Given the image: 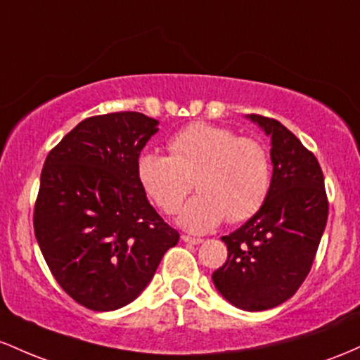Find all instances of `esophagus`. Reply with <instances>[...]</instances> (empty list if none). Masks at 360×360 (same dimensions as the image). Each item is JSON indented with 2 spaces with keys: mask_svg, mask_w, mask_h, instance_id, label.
<instances>
[{
  "mask_svg": "<svg viewBox=\"0 0 360 360\" xmlns=\"http://www.w3.org/2000/svg\"><path fill=\"white\" fill-rule=\"evenodd\" d=\"M181 240L185 241V243H188V245H200L202 241V238H195V236H188V234H181Z\"/></svg>",
  "mask_w": 360,
  "mask_h": 360,
  "instance_id": "esophagus-1",
  "label": "esophagus"
}]
</instances>
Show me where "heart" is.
Returning a JSON list of instances; mask_svg holds the SVG:
<instances>
[{
  "instance_id": "1",
  "label": "heart",
  "mask_w": 360,
  "mask_h": 360,
  "mask_svg": "<svg viewBox=\"0 0 360 360\" xmlns=\"http://www.w3.org/2000/svg\"><path fill=\"white\" fill-rule=\"evenodd\" d=\"M168 155L144 151L137 158L141 187L163 212L179 211L192 192L179 221L205 233L221 221L241 223L260 211L272 185L270 155L262 143L240 137L233 129L193 122L168 139Z\"/></svg>"
}]
</instances>
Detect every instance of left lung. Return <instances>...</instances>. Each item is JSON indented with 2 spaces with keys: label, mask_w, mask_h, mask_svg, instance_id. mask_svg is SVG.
I'll return each instance as SVG.
<instances>
[{
  "label": "left lung",
  "mask_w": 360,
  "mask_h": 360,
  "mask_svg": "<svg viewBox=\"0 0 360 360\" xmlns=\"http://www.w3.org/2000/svg\"><path fill=\"white\" fill-rule=\"evenodd\" d=\"M272 139V185L255 216L221 240L228 260L212 274L221 296L236 308H276L308 277L328 219L325 180L316 156L276 119L252 114Z\"/></svg>",
  "instance_id": "8db88e82"
}]
</instances>
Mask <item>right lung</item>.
I'll list each match as a JSON object with an SVG mask.
<instances>
[{"instance_id":"1","label":"right lung","mask_w":360,"mask_h":360,"mask_svg":"<svg viewBox=\"0 0 360 360\" xmlns=\"http://www.w3.org/2000/svg\"><path fill=\"white\" fill-rule=\"evenodd\" d=\"M156 132L158 120L139 112L88 117L44 163L35 238L58 284L88 309L134 301L179 243L137 180V158Z\"/></svg>"}]
</instances>
